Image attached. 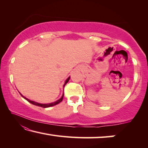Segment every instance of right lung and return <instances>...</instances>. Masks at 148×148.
I'll return each instance as SVG.
<instances>
[{
	"mask_svg": "<svg viewBox=\"0 0 148 148\" xmlns=\"http://www.w3.org/2000/svg\"><path fill=\"white\" fill-rule=\"evenodd\" d=\"M69 79H70V77H68V79H67L66 80V82H65V83H64V84L63 87H64L65 85H66L67 83H68V82L69 81ZM21 96L23 97L25 99H26L27 101L29 102L30 103H31V104H34V105H36V106H40V107H42V108H48V107H51V106H55V105H56V104H59V102H61L62 101V99H63L64 93H63V95H62V96L61 98L60 99H59L58 101H57L54 102H52V103H49V104H40V103H38V102H34V101H31V100H29V99H27L26 97H23V95H21Z\"/></svg>",
	"mask_w": 148,
	"mask_h": 148,
	"instance_id": "1",
	"label": "right lung"
}]
</instances>
